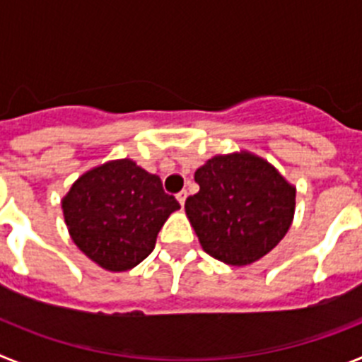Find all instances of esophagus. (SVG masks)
Returning a JSON list of instances; mask_svg holds the SVG:
<instances>
[{
  "instance_id": "1",
  "label": "esophagus",
  "mask_w": 362,
  "mask_h": 362,
  "mask_svg": "<svg viewBox=\"0 0 362 362\" xmlns=\"http://www.w3.org/2000/svg\"><path fill=\"white\" fill-rule=\"evenodd\" d=\"M187 196H188V194L185 190L179 192L177 196H175V197H177V201H179V204H181V206H185V201H187Z\"/></svg>"
}]
</instances>
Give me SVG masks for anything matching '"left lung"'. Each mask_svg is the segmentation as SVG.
Masks as SVG:
<instances>
[{
  "label": "left lung",
  "instance_id": "8db88e82",
  "mask_svg": "<svg viewBox=\"0 0 362 362\" xmlns=\"http://www.w3.org/2000/svg\"><path fill=\"white\" fill-rule=\"evenodd\" d=\"M199 192L185 203L203 250L232 267L272 252L296 214V187L248 150L217 153L194 174Z\"/></svg>",
  "mask_w": 362,
  "mask_h": 362
}]
</instances>
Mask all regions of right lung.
I'll return each instance as SVG.
<instances>
[{
  "instance_id": "add662e5",
  "label": "right lung",
  "mask_w": 362,
  "mask_h": 362,
  "mask_svg": "<svg viewBox=\"0 0 362 362\" xmlns=\"http://www.w3.org/2000/svg\"><path fill=\"white\" fill-rule=\"evenodd\" d=\"M70 238L108 272H127L148 257L172 212L175 197L159 175L132 159H114L79 175L62 199Z\"/></svg>"
}]
</instances>
